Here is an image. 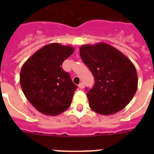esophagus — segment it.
<instances>
[{
  "instance_id": "obj_1",
  "label": "esophagus",
  "mask_w": 154,
  "mask_h": 154,
  "mask_svg": "<svg viewBox=\"0 0 154 154\" xmlns=\"http://www.w3.org/2000/svg\"><path fill=\"white\" fill-rule=\"evenodd\" d=\"M78 87H79V89H84V84H83V83H80L79 85H78Z\"/></svg>"
}]
</instances>
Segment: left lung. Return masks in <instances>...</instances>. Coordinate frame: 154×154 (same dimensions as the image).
Returning <instances> with one entry per match:
<instances>
[{
    "mask_svg": "<svg viewBox=\"0 0 154 154\" xmlns=\"http://www.w3.org/2000/svg\"><path fill=\"white\" fill-rule=\"evenodd\" d=\"M80 55L95 81L94 87L87 93L91 109L102 115L123 109L137 89V73L131 60L103 42L82 45Z\"/></svg>",
    "mask_w": 154,
    "mask_h": 154,
    "instance_id": "obj_1",
    "label": "left lung"
}]
</instances>
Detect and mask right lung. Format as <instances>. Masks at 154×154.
I'll use <instances>...</instances> for the list:
<instances>
[{
	"label": "right lung",
	"instance_id": "obj_1",
	"mask_svg": "<svg viewBox=\"0 0 154 154\" xmlns=\"http://www.w3.org/2000/svg\"><path fill=\"white\" fill-rule=\"evenodd\" d=\"M73 52V47L52 43L37 50L21 68L20 84L23 93L43 114L57 116L71 105L77 86L61 65Z\"/></svg>",
	"mask_w": 154,
	"mask_h": 154
}]
</instances>
